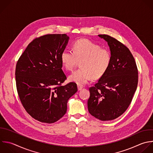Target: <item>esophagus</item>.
<instances>
[{
  "mask_svg": "<svg viewBox=\"0 0 153 153\" xmlns=\"http://www.w3.org/2000/svg\"><path fill=\"white\" fill-rule=\"evenodd\" d=\"M83 88V87L82 86H81V85H78V90H82Z\"/></svg>",
  "mask_w": 153,
  "mask_h": 153,
  "instance_id": "esophagus-1",
  "label": "esophagus"
}]
</instances>
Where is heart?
I'll use <instances>...</instances> for the list:
<instances>
[{"instance_id":"b5f03b06","label":"heart","mask_w":153,"mask_h":153,"mask_svg":"<svg viewBox=\"0 0 153 153\" xmlns=\"http://www.w3.org/2000/svg\"><path fill=\"white\" fill-rule=\"evenodd\" d=\"M112 60L110 51L87 39H79L72 45V51L64 50L61 62L64 68L72 71L80 62V69L74 72L69 80L79 85L87 83L92 78H102L108 71Z\"/></svg>"}]
</instances>
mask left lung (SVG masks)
I'll return each mask as SVG.
<instances>
[{"mask_svg":"<svg viewBox=\"0 0 153 153\" xmlns=\"http://www.w3.org/2000/svg\"><path fill=\"white\" fill-rule=\"evenodd\" d=\"M109 46L111 63L105 75L89 88L90 114L101 121L114 120L130 105L138 82V70L129 49L107 35H99Z\"/></svg>","mask_w":153,"mask_h":153,"instance_id":"8db88e82","label":"left lung"}]
</instances>
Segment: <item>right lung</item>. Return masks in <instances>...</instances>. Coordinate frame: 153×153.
Listing matches in <instances>:
<instances>
[{
    "label": "right lung",
    "mask_w": 153,
    "mask_h": 153,
    "mask_svg": "<svg viewBox=\"0 0 153 153\" xmlns=\"http://www.w3.org/2000/svg\"><path fill=\"white\" fill-rule=\"evenodd\" d=\"M69 37L48 34L34 39L17 61V93L26 112L34 119L53 123L66 112L69 99L77 91L76 84L62 85L67 79L62 68L61 54Z\"/></svg>",
    "instance_id": "obj_1"
}]
</instances>
